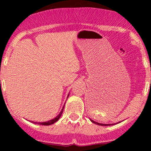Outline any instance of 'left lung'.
I'll return each instance as SVG.
<instances>
[{
  "mask_svg": "<svg viewBox=\"0 0 151 151\" xmlns=\"http://www.w3.org/2000/svg\"><path fill=\"white\" fill-rule=\"evenodd\" d=\"M91 122H93V123H95V124H97V125H99V126H110V125H109V124H102V123H97V122H96V121H93V120H91ZM112 125H114L113 123H112Z\"/></svg>",
  "mask_w": 151,
  "mask_h": 151,
  "instance_id": "1",
  "label": "left lung"
}]
</instances>
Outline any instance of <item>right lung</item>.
<instances>
[{"mask_svg":"<svg viewBox=\"0 0 151 151\" xmlns=\"http://www.w3.org/2000/svg\"><path fill=\"white\" fill-rule=\"evenodd\" d=\"M63 108H64V106L63 107V109H61V111H60V112L59 113L58 115H57V116L55 117V118H53V119L50 120V121H47V122H43V123H37V122H32V123H38V124H40V125H44V126H49V125H51V124H53V123H55L56 122V121H58V119L60 118V117L61 116L62 113H63Z\"/></svg>","mask_w":151,"mask_h":151,"instance_id":"add662e5","label":"right lung"}]
</instances>
